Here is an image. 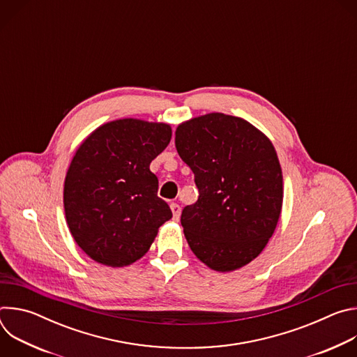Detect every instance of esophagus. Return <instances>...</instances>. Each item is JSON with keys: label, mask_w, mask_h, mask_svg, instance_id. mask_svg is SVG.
I'll list each match as a JSON object with an SVG mask.
<instances>
[{"label": "esophagus", "mask_w": 357, "mask_h": 357, "mask_svg": "<svg viewBox=\"0 0 357 357\" xmlns=\"http://www.w3.org/2000/svg\"><path fill=\"white\" fill-rule=\"evenodd\" d=\"M171 211H172V215H174V220H179L182 209H181L178 203H171Z\"/></svg>", "instance_id": "34e87169"}]
</instances>
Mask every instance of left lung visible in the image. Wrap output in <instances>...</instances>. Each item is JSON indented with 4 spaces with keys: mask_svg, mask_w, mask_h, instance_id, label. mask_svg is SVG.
Wrapping results in <instances>:
<instances>
[{
    "mask_svg": "<svg viewBox=\"0 0 357 357\" xmlns=\"http://www.w3.org/2000/svg\"><path fill=\"white\" fill-rule=\"evenodd\" d=\"M175 145L199 189L181 215L190 250L215 271L244 267L267 245L282 208L273 142L240 117L211 113L179 124Z\"/></svg>",
    "mask_w": 357,
    "mask_h": 357,
    "instance_id": "1",
    "label": "left lung"
}]
</instances>
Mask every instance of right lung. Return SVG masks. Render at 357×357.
Segmentation results:
<instances>
[{
  "label": "right lung",
  "mask_w": 357,
  "mask_h": 357,
  "mask_svg": "<svg viewBox=\"0 0 357 357\" xmlns=\"http://www.w3.org/2000/svg\"><path fill=\"white\" fill-rule=\"evenodd\" d=\"M171 137L169 124L123 119L100 126L77 148L65 178L63 206L75 241L94 261L132 264L172 218L149 171Z\"/></svg>",
  "instance_id": "obj_1"
}]
</instances>
